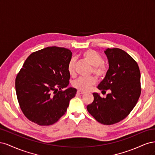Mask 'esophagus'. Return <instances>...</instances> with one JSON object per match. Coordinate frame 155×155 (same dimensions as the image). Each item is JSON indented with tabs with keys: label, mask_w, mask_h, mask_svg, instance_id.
<instances>
[{
	"label": "esophagus",
	"mask_w": 155,
	"mask_h": 155,
	"mask_svg": "<svg viewBox=\"0 0 155 155\" xmlns=\"http://www.w3.org/2000/svg\"><path fill=\"white\" fill-rule=\"evenodd\" d=\"M77 93L78 94H81V95L84 94H85V92H82V91H78Z\"/></svg>",
	"instance_id": "esophagus-1"
}]
</instances>
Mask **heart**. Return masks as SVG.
<instances>
[{"instance_id":"obj_1","label":"heart","mask_w":155,"mask_h":155,"mask_svg":"<svg viewBox=\"0 0 155 155\" xmlns=\"http://www.w3.org/2000/svg\"><path fill=\"white\" fill-rule=\"evenodd\" d=\"M83 58L92 66V72L98 77L104 76L107 72V67L103 63L104 60L96 51L92 50H87L82 54ZM75 59H72L68 64V72L70 76L75 75ZM96 83V78H79L73 82V86L81 91H88Z\"/></svg>"}]
</instances>
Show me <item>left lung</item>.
Returning <instances> with one entry per match:
<instances>
[{
  "label": "left lung",
  "mask_w": 155,
  "mask_h": 155,
  "mask_svg": "<svg viewBox=\"0 0 155 155\" xmlns=\"http://www.w3.org/2000/svg\"><path fill=\"white\" fill-rule=\"evenodd\" d=\"M104 52L109 70L97 88L110 90L105 98L94 92V101L87 107L98 122L112 125L123 120L137 105L141 94L140 72L137 63L120 48H107Z\"/></svg>",
  "instance_id": "8db88e82"
}]
</instances>
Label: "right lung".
<instances>
[{
	"mask_svg": "<svg viewBox=\"0 0 155 155\" xmlns=\"http://www.w3.org/2000/svg\"><path fill=\"white\" fill-rule=\"evenodd\" d=\"M71 51L51 46L29 55L15 79L18 104L26 118L39 125L55 124L77 92L69 85Z\"/></svg>",
	"mask_w": 155,
	"mask_h": 155,
	"instance_id": "obj_1",
	"label": "right lung"
}]
</instances>
